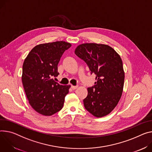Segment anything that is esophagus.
Instances as JSON below:
<instances>
[{
	"label": "esophagus",
	"instance_id": "esophagus-1",
	"mask_svg": "<svg viewBox=\"0 0 152 152\" xmlns=\"http://www.w3.org/2000/svg\"><path fill=\"white\" fill-rule=\"evenodd\" d=\"M72 88L73 89V90H75V89H76L77 88V86H72Z\"/></svg>",
	"mask_w": 152,
	"mask_h": 152
}]
</instances>
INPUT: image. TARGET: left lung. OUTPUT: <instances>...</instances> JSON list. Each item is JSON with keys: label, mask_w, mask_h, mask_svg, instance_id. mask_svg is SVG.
Returning a JSON list of instances; mask_svg holds the SVG:
<instances>
[{"label": "left lung", "mask_w": 152, "mask_h": 152, "mask_svg": "<svg viewBox=\"0 0 152 152\" xmlns=\"http://www.w3.org/2000/svg\"><path fill=\"white\" fill-rule=\"evenodd\" d=\"M75 53L96 75L94 85L87 88L88 95L83 100L86 109L97 118L108 115L123 91L125 73L120 56L111 47L96 43L80 44Z\"/></svg>", "instance_id": "left-lung-1"}]
</instances>
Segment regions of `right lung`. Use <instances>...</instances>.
<instances>
[{
    "label": "right lung",
    "instance_id": "add662e5",
    "mask_svg": "<svg viewBox=\"0 0 152 152\" xmlns=\"http://www.w3.org/2000/svg\"><path fill=\"white\" fill-rule=\"evenodd\" d=\"M72 46L65 41L39 44L25 58L22 81L32 108L44 116H51L62 108L70 86H62L51 79L56 77L58 65L65 50Z\"/></svg>",
    "mask_w": 152,
    "mask_h": 152
}]
</instances>
